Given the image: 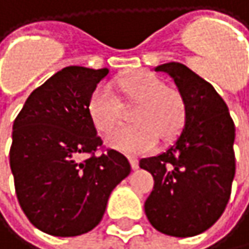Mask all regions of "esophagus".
Wrapping results in <instances>:
<instances>
[{"label": "esophagus", "instance_id": "obj_1", "mask_svg": "<svg viewBox=\"0 0 249 249\" xmlns=\"http://www.w3.org/2000/svg\"><path fill=\"white\" fill-rule=\"evenodd\" d=\"M130 163H131V168H133V169H139V159L130 158Z\"/></svg>", "mask_w": 249, "mask_h": 249}]
</instances>
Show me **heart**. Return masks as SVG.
<instances>
[{"label":"heart","mask_w":249,"mask_h":249,"mask_svg":"<svg viewBox=\"0 0 249 249\" xmlns=\"http://www.w3.org/2000/svg\"><path fill=\"white\" fill-rule=\"evenodd\" d=\"M113 86L128 102L137 103L131 113L134 125L122 127L109 136V143L127 153L150 150L158 137L175 139L185 124V103L179 91L166 87L150 71H136L118 77ZM87 113L97 131L109 134L121 121V105L109 86H97L89 97Z\"/></svg>","instance_id":"b5f03b06"}]
</instances>
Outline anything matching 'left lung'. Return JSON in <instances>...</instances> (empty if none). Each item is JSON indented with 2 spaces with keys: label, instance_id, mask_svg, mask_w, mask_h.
<instances>
[{
  "label": "left lung",
  "instance_id": "obj_1",
  "mask_svg": "<svg viewBox=\"0 0 249 249\" xmlns=\"http://www.w3.org/2000/svg\"><path fill=\"white\" fill-rule=\"evenodd\" d=\"M155 70L174 78L185 103V124L166 152L140 160L155 179L144 212L159 232L194 236L213 226L229 201L235 124L214 87L188 67L168 62Z\"/></svg>",
  "mask_w": 249,
  "mask_h": 249
}]
</instances>
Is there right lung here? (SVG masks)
Returning <instances> with one entry per match:
<instances>
[{
  "mask_svg": "<svg viewBox=\"0 0 249 249\" xmlns=\"http://www.w3.org/2000/svg\"><path fill=\"white\" fill-rule=\"evenodd\" d=\"M107 72L62 68L30 93L13 124L16 194L30 223L45 233L77 236L96 228L112 190L131 172L128 159L113 149L96 155L102 139L87 102Z\"/></svg>",
  "mask_w": 249,
  "mask_h": 249,
  "instance_id": "right-lung-1",
  "label": "right lung"
}]
</instances>
